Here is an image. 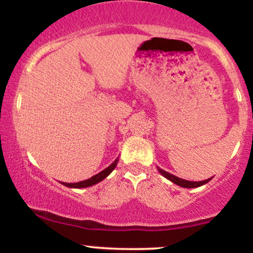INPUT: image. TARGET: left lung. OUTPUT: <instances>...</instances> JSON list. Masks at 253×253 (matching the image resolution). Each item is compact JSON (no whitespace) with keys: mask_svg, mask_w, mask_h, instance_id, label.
Instances as JSON below:
<instances>
[{"mask_svg":"<svg viewBox=\"0 0 253 253\" xmlns=\"http://www.w3.org/2000/svg\"><path fill=\"white\" fill-rule=\"evenodd\" d=\"M157 169H158L159 173H162V175H163L165 178L169 179V181H171L172 183H175V184L178 185V187H183V188H197V187H201V185L206 184V183H208L211 179V178L205 179V181H199V182L187 181V179L179 178V177L172 175V173L168 172V171L161 169V168H158V167H157Z\"/></svg>","mask_w":253,"mask_h":253,"instance_id":"1","label":"left lung"}]
</instances>
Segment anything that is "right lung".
I'll list each match as a JSON object with an SVG mask.
<instances>
[{
    "label": "right lung",
    "mask_w": 253,
    "mask_h": 253,
    "mask_svg": "<svg viewBox=\"0 0 253 253\" xmlns=\"http://www.w3.org/2000/svg\"><path fill=\"white\" fill-rule=\"evenodd\" d=\"M119 162V158L115 159L114 162H113L112 164L109 165L108 168H106V169L101 171V172H98L97 175L90 177V178L85 179V181H81V182H77V183H65V182H60L63 185H65V187H69V188H76V189H81V188H88V187H91V185H95L97 184L98 182L103 181L104 178H106L107 176L110 175V172H112L113 170L117 168V164Z\"/></svg>",
    "instance_id": "right-lung-1"
}]
</instances>
